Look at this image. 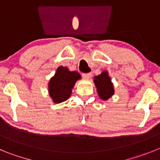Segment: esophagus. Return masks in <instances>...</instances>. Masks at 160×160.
<instances>
[{
    "label": "esophagus",
    "instance_id": "34e87169",
    "mask_svg": "<svg viewBox=\"0 0 160 160\" xmlns=\"http://www.w3.org/2000/svg\"><path fill=\"white\" fill-rule=\"evenodd\" d=\"M92 73L91 72H88V73H83L82 74V77H83V78H85V79H90L91 77H92Z\"/></svg>",
    "mask_w": 160,
    "mask_h": 160
}]
</instances>
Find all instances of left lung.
<instances>
[{"label": "left lung", "instance_id": "obj_1", "mask_svg": "<svg viewBox=\"0 0 160 160\" xmlns=\"http://www.w3.org/2000/svg\"><path fill=\"white\" fill-rule=\"evenodd\" d=\"M94 83L97 88L98 94L102 100H108L114 94V88L108 72H103L101 74L95 77Z\"/></svg>", "mask_w": 160, "mask_h": 160}]
</instances>
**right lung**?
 Instances as JSON below:
<instances>
[{
	"label": "right lung",
	"instance_id": "obj_1",
	"mask_svg": "<svg viewBox=\"0 0 160 160\" xmlns=\"http://www.w3.org/2000/svg\"><path fill=\"white\" fill-rule=\"evenodd\" d=\"M80 78V75L77 72H70L67 68L59 67L48 83V91L53 101L61 103L68 100L75 83Z\"/></svg>",
	"mask_w": 160,
	"mask_h": 160
}]
</instances>
